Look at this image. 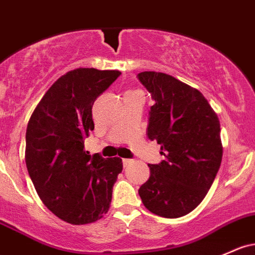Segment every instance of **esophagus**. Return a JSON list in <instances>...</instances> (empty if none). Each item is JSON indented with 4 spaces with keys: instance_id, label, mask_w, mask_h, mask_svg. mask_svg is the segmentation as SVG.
<instances>
[{
    "instance_id": "1",
    "label": "esophagus",
    "mask_w": 255,
    "mask_h": 255,
    "mask_svg": "<svg viewBox=\"0 0 255 255\" xmlns=\"http://www.w3.org/2000/svg\"><path fill=\"white\" fill-rule=\"evenodd\" d=\"M130 162H132V159H130V158H123L122 159V163H123V166H128V164H129L130 163Z\"/></svg>"
}]
</instances>
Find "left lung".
I'll return each mask as SVG.
<instances>
[{
  "instance_id": "left-lung-1",
  "label": "left lung",
  "mask_w": 255,
  "mask_h": 255,
  "mask_svg": "<svg viewBox=\"0 0 255 255\" xmlns=\"http://www.w3.org/2000/svg\"><path fill=\"white\" fill-rule=\"evenodd\" d=\"M138 80L149 92L147 136L161 144L158 164L139 189L153 214L179 218L202 202L220 168L223 146L217 114L201 92L162 72L145 71Z\"/></svg>"
}]
</instances>
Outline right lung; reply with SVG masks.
I'll list each match as a JSON object with an SVG mask.
<instances>
[{"instance_id":"right-lung-1","label":"right lung","mask_w":255,"mask_h":255,"mask_svg":"<svg viewBox=\"0 0 255 255\" xmlns=\"http://www.w3.org/2000/svg\"><path fill=\"white\" fill-rule=\"evenodd\" d=\"M120 75L93 68L69 71L47 91L27 123V172L44 206L66 223H93L110 207L122 159L83 149L94 129V102Z\"/></svg>"}]
</instances>
